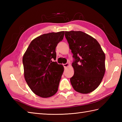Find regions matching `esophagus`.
Segmentation results:
<instances>
[{"label":"esophagus","mask_w":122,"mask_h":122,"mask_svg":"<svg viewBox=\"0 0 122 122\" xmlns=\"http://www.w3.org/2000/svg\"><path fill=\"white\" fill-rule=\"evenodd\" d=\"M63 66L64 68H67V67L69 66V64L68 63H66V64H63Z\"/></svg>","instance_id":"34e87169"}]
</instances>
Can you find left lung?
Segmentation results:
<instances>
[{"label":"left lung","mask_w":122,"mask_h":122,"mask_svg":"<svg viewBox=\"0 0 122 122\" xmlns=\"http://www.w3.org/2000/svg\"><path fill=\"white\" fill-rule=\"evenodd\" d=\"M65 36L73 54L72 86L82 94L92 92L99 86L104 76V52L95 39L81 31H66Z\"/></svg>","instance_id":"1"}]
</instances>
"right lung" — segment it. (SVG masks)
<instances>
[{"label":"right lung","mask_w":122,"mask_h":122,"mask_svg":"<svg viewBox=\"0 0 122 122\" xmlns=\"http://www.w3.org/2000/svg\"><path fill=\"white\" fill-rule=\"evenodd\" d=\"M64 31L51 32L34 39L22 58L24 76L35 94L46 98L58 91L64 67L56 60V48L63 40Z\"/></svg>","instance_id":"1"}]
</instances>
